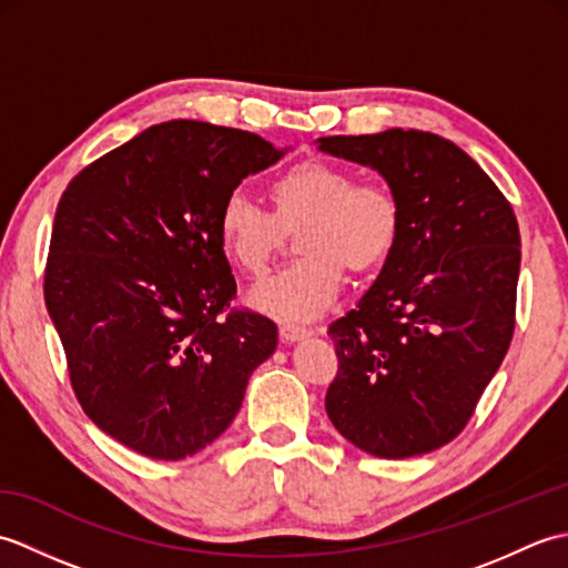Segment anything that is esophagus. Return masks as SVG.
<instances>
[{
  "instance_id": "obj_1",
  "label": "esophagus",
  "mask_w": 568,
  "mask_h": 568,
  "mask_svg": "<svg viewBox=\"0 0 568 568\" xmlns=\"http://www.w3.org/2000/svg\"><path fill=\"white\" fill-rule=\"evenodd\" d=\"M277 334H281V342L293 344V342L305 339V336H310L312 332L305 327H295V324H281V327H277Z\"/></svg>"
}]
</instances>
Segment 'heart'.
Wrapping results in <instances>:
<instances>
[{"label":"heart","instance_id":"obj_1","mask_svg":"<svg viewBox=\"0 0 568 568\" xmlns=\"http://www.w3.org/2000/svg\"><path fill=\"white\" fill-rule=\"evenodd\" d=\"M273 212L244 187L229 190L216 210V244L224 258L248 277L268 268L283 229H297L303 253L253 291L251 303L285 322L324 315L342 291L344 268L354 275L378 271L393 256L403 229L400 200L383 180H358L352 168L307 159L271 183Z\"/></svg>","mask_w":568,"mask_h":568}]
</instances>
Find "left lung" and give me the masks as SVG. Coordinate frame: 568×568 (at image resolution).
I'll return each instance as SVG.
<instances>
[{"mask_svg":"<svg viewBox=\"0 0 568 568\" xmlns=\"http://www.w3.org/2000/svg\"><path fill=\"white\" fill-rule=\"evenodd\" d=\"M320 149L378 171L403 210L378 281L329 324L339 371L327 415L373 456L434 452L468 425L510 348L515 212L484 168L429 131L324 136Z\"/></svg>","mask_w":568,"mask_h":568,"instance_id":"1","label":"left lung"}]
</instances>
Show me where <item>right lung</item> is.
I'll return each instance as SVG.
<instances>
[{
	"instance_id": "right-lung-1",
	"label": "right lung",
	"mask_w": 568,
	"mask_h": 568,
	"mask_svg": "<svg viewBox=\"0 0 568 568\" xmlns=\"http://www.w3.org/2000/svg\"><path fill=\"white\" fill-rule=\"evenodd\" d=\"M281 155L251 131L175 119L82 168L60 197L45 307L84 415L129 449L197 454L275 352V324L232 307L214 222L226 192Z\"/></svg>"
}]
</instances>
